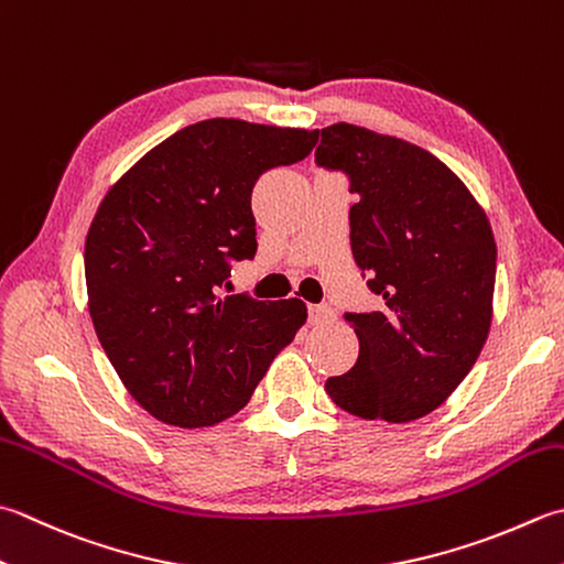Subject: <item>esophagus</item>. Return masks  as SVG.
<instances>
[{"instance_id": "1", "label": "esophagus", "mask_w": 564, "mask_h": 564, "mask_svg": "<svg viewBox=\"0 0 564 564\" xmlns=\"http://www.w3.org/2000/svg\"><path fill=\"white\" fill-rule=\"evenodd\" d=\"M307 315H311L313 325H325L335 317L333 307H329V305H311V307H307Z\"/></svg>"}]
</instances>
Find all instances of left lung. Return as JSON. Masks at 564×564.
Listing matches in <instances>:
<instances>
[{"instance_id": "8db88e82", "label": "left lung", "mask_w": 564, "mask_h": 564, "mask_svg": "<svg viewBox=\"0 0 564 564\" xmlns=\"http://www.w3.org/2000/svg\"><path fill=\"white\" fill-rule=\"evenodd\" d=\"M319 137L315 161L347 173L359 197L351 253L383 297L381 311L345 315L359 359L325 391L357 417L411 423L449 399L489 337L494 231L467 185L415 143L345 121Z\"/></svg>"}]
</instances>
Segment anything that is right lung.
I'll return each mask as SVG.
<instances>
[{
	"instance_id": "obj_1",
	"label": "right lung",
	"mask_w": 564,
	"mask_h": 564,
	"mask_svg": "<svg viewBox=\"0 0 564 564\" xmlns=\"http://www.w3.org/2000/svg\"><path fill=\"white\" fill-rule=\"evenodd\" d=\"M317 129L205 119L153 147L99 203L85 239L87 307L105 355L143 411L178 427L227 421L305 325L291 301L225 295L253 259L251 191L303 161Z\"/></svg>"
}]
</instances>
